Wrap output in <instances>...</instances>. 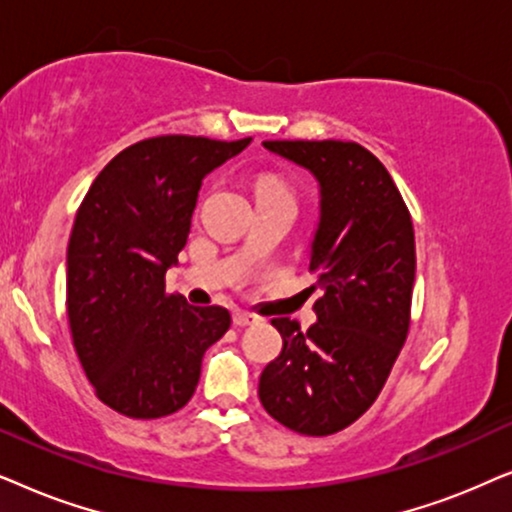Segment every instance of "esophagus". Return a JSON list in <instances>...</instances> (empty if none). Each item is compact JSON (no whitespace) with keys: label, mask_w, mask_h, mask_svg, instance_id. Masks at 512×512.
Listing matches in <instances>:
<instances>
[{"label":"esophagus","mask_w":512,"mask_h":512,"mask_svg":"<svg viewBox=\"0 0 512 512\" xmlns=\"http://www.w3.org/2000/svg\"><path fill=\"white\" fill-rule=\"evenodd\" d=\"M257 316H252V313H245V311H234V325L238 327H248V325H255L257 323Z\"/></svg>","instance_id":"obj_1"}]
</instances>
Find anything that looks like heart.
Here are the masks:
<instances>
[{
	"label": "heart",
	"instance_id": "1",
	"mask_svg": "<svg viewBox=\"0 0 512 512\" xmlns=\"http://www.w3.org/2000/svg\"><path fill=\"white\" fill-rule=\"evenodd\" d=\"M255 194L260 196H290V189L285 187L283 180H278L274 175H260L255 180Z\"/></svg>",
	"mask_w": 512,
	"mask_h": 512
}]
</instances>
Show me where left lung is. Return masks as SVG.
Instances as JSON below:
<instances>
[{
    "label": "left lung",
    "mask_w": 512,
    "mask_h": 512,
    "mask_svg": "<svg viewBox=\"0 0 512 512\" xmlns=\"http://www.w3.org/2000/svg\"><path fill=\"white\" fill-rule=\"evenodd\" d=\"M318 182L309 271L316 323L274 318L283 351L262 370L260 400L278 424L330 435L370 410L410 330L414 227L398 187L358 142L267 140Z\"/></svg>",
    "instance_id": "obj_1"
}]
</instances>
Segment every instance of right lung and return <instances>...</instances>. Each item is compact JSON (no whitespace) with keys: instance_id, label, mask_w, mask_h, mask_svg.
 <instances>
[{"instance_id":"1","label":"right lung","mask_w":512,"mask_h":512,"mask_svg":"<svg viewBox=\"0 0 512 512\" xmlns=\"http://www.w3.org/2000/svg\"><path fill=\"white\" fill-rule=\"evenodd\" d=\"M250 138L159 135L114 156L81 201L67 243V320L102 403L131 419L182 410L201 360L229 330L222 306L166 295L203 177Z\"/></svg>"}]
</instances>
